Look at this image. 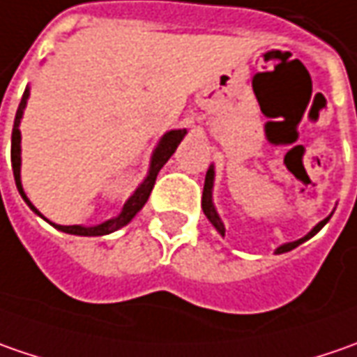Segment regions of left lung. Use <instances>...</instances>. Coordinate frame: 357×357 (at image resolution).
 Returning <instances> with one entry per match:
<instances>
[{
    "label": "left lung",
    "mask_w": 357,
    "mask_h": 357,
    "mask_svg": "<svg viewBox=\"0 0 357 357\" xmlns=\"http://www.w3.org/2000/svg\"><path fill=\"white\" fill-rule=\"evenodd\" d=\"M213 185H214V167H211L208 172H206V178H204V190H202V211H204V214H206V218L213 222V227L216 228L222 236H225V225H222V220H220V216H218V213H216V208H214V204H213ZM330 216H332V214H330ZM330 216H328V218H324L322 222H318V225L312 228L304 238L294 240V242H288V244H282L280 248H276V254L290 252L292 248H296V246H300L302 242H306L308 238H312L316 232H320V230H322L324 225L330 220Z\"/></svg>",
    "instance_id": "left-lung-1"
}]
</instances>
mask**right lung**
<instances>
[{
    "label": "right lung",
    "mask_w": 357,
    "mask_h": 357,
    "mask_svg": "<svg viewBox=\"0 0 357 357\" xmlns=\"http://www.w3.org/2000/svg\"><path fill=\"white\" fill-rule=\"evenodd\" d=\"M27 97H29V89H25V93H23L21 103L20 107H17V113H15V121H13V132H11V167H13L15 185H17V190H20V195L23 197V200L27 202V206H29L35 214H39L41 218H45V216L39 213L33 204H31V200L25 197L23 186H21L20 123H21V117H23V109H25V105H27ZM185 135H186V129H176V130H169V132L160 139V143H158V146L155 149L153 158H151V169H149L146 178L143 181V185L135 190V195L125 202V206H123V211H121L119 216L111 218V220H105L103 225H97V227H79V225H73V227H61V225H53V222H49L47 218H45V220H47L49 225H53L57 230L67 232V234H77V236H103V234H111V232H115V230H119V228H123L125 225H129L130 220H132V216L139 213V211L144 206V202L149 200V197H151V190H153L155 181H157L158 171H160V169L165 167V162L172 157V153L176 151V146L181 144V141H183V137H185Z\"/></svg>",
    "instance_id": "right-lung-1"
}]
</instances>
